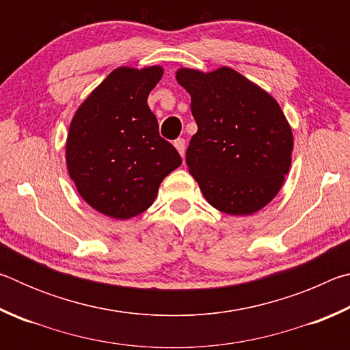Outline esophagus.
<instances>
[{"label":"esophagus","mask_w":350,"mask_h":350,"mask_svg":"<svg viewBox=\"0 0 350 350\" xmlns=\"http://www.w3.org/2000/svg\"><path fill=\"white\" fill-rule=\"evenodd\" d=\"M174 146H176V150L179 151V154L180 156H183V154H185V140L183 139H176L174 140Z\"/></svg>","instance_id":"1"}]
</instances>
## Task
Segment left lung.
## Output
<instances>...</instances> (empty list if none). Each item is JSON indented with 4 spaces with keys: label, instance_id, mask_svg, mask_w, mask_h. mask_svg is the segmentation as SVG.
<instances>
[{
    "label": "left lung",
    "instance_id": "8db88e82",
    "mask_svg": "<svg viewBox=\"0 0 350 350\" xmlns=\"http://www.w3.org/2000/svg\"><path fill=\"white\" fill-rule=\"evenodd\" d=\"M198 133L187 165L208 204L233 216L258 211L282 187L293 135L276 100L230 68L204 74L182 68Z\"/></svg>",
    "mask_w": 350,
    "mask_h": 350
}]
</instances>
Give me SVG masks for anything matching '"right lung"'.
I'll return each instance as SVG.
<instances>
[{
  "label": "right lung",
  "mask_w": 350,
  "mask_h": 350,
  "mask_svg": "<svg viewBox=\"0 0 350 350\" xmlns=\"http://www.w3.org/2000/svg\"><path fill=\"white\" fill-rule=\"evenodd\" d=\"M163 69L118 68L81 103L70 122L66 163L80 196L114 219L144 213L159 185L180 167L176 148L161 137L148 96Z\"/></svg>",
  "instance_id": "1"
}]
</instances>
